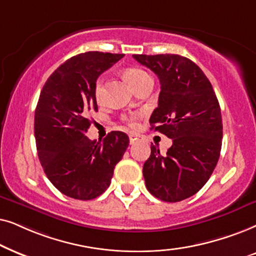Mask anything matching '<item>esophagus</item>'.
<instances>
[{"mask_svg":"<svg viewBox=\"0 0 256 256\" xmlns=\"http://www.w3.org/2000/svg\"><path fill=\"white\" fill-rule=\"evenodd\" d=\"M128 138H130L131 144H134V142L139 139V136L137 134H128Z\"/></svg>","mask_w":256,"mask_h":256,"instance_id":"1","label":"esophagus"}]
</instances>
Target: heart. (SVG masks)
Here are the masks:
<instances>
[{
    "label": "heart",
    "mask_w": 256,
    "mask_h": 256,
    "mask_svg": "<svg viewBox=\"0 0 256 256\" xmlns=\"http://www.w3.org/2000/svg\"><path fill=\"white\" fill-rule=\"evenodd\" d=\"M125 77L134 90L142 83V82H145L146 80H148V78H151L146 71L138 69V68H130V69L126 70ZM94 97H96V100L98 102L102 100V97H103V77L98 78L96 80V84H94ZM138 119H139V114H132L130 116H126V117H124V120L128 122V125L132 126V128H136V126L138 125Z\"/></svg>",
    "instance_id": "b5f03b06"
}]
</instances>
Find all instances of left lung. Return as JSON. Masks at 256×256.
I'll return each mask as SVG.
<instances>
[{
	"mask_svg": "<svg viewBox=\"0 0 256 256\" xmlns=\"http://www.w3.org/2000/svg\"><path fill=\"white\" fill-rule=\"evenodd\" d=\"M159 78L158 108L151 128L172 139L165 156L151 145L142 168L146 188L166 202L192 196L207 182L221 151L222 118L212 84L192 60L179 54H134Z\"/></svg>",
	"mask_w": 256,
	"mask_h": 256,
	"instance_id": "1",
	"label": "left lung"
}]
</instances>
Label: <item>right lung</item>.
<instances>
[{
  "mask_svg": "<svg viewBox=\"0 0 256 256\" xmlns=\"http://www.w3.org/2000/svg\"><path fill=\"white\" fill-rule=\"evenodd\" d=\"M124 54L88 51L71 57L51 74L35 111V139L40 165L60 192L78 200L100 196L110 186L128 137L112 131L90 140V112L98 111L94 84Z\"/></svg>",
  "mask_w": 256,
  "mask_h": 256,
  "instance_id": "right-lung-1",
  "label": "right lung"
}]
</instances>
